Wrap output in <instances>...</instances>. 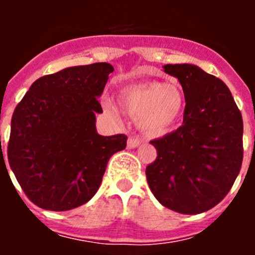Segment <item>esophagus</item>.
<instances>
[{
    "instance_id": "obj_1",
    "label": "esophagus",
    "mask_w": 255,
    "mask_h": 255,
    "mask_svg": "<svg viewBox=\"0 0 255 255\" xmlns=\"http://www.w3.org/2000/svg\"><path fill=\"white\" fill-rule=\"evenodd\" d=\"M140 139L138 138H129L128 139V147L129 148H136L139 147V144H140Z\"/></svg>"
}]
</instances>
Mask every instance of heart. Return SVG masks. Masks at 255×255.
I'll return each mask as SVG.
<instances>
[{"label": "heart", "mask_w": 255, "mask_h": 255, "mask_svg": "<svg viewBox=\"0 0 255 255\" xmlns=\"http://www.w3.org/2000/svg\"><path fill=\"white\" fill-rule=\"evenodd\" d=\"M119 105L136 117L140 129L149 135H164L176 126L185 108V96L176 84L144 82L123 88ZM114 111L115 107L108 105Z\"/></svg>", "instance_id": "b5f03b06"}]
</instances>
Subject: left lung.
I'll return each instance as SVG.
<instances>
[{"label": "left lung", "instance_id": "8db88e82", "mask_svg": "<svg viewBox=\"0 0 255 255\" xmlns=\"http://www.w3.org/2000/svg\"><path fill=\"white\" fill-rule=\"evenodd\" d=\"M185 96L182 126L150 141L157 158L145 168L162 206L182 215L213 208L226 197L243 162V117L222 80L191 64L164 65Z\"/></svg>", "mask_w": 255, "mask_h": 255}]
</instances>
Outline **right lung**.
<instances>
[{
  "mask_svg": "<svg viewBox=\"0 0 255 255\" xmlns=\"http://www.w3.org/2000/svg\"><path fill=\"white\" fill-rule=\"evenodd\" d=\"M107 62L71 66L35 80L11 119L10 167L26 197L47 211H70L94 197L124 134L102 136L96 115Z\"/></svg>",
  "mask_w": 255,
  "mask_h": 255,
  "instance_id": "1",
  "label": "right lung"
}]
</instances>
